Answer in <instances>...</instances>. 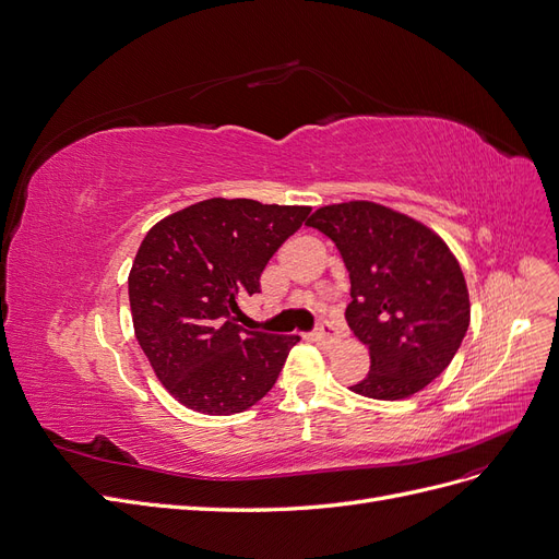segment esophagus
<instances>
[{"label":"esophagus","instance_id":"34e87169","mask_svg":"<svg viewBox=\"0 0 559 559\" xmlns=\"http://www.w3.org/2000/svg\"><path fill=\"white\" fill-rule=\"evenodd\" d=\"M313 338H316L320 345H324V347H332V345L338 343L336 329H334V324H329V322H320V324H318Z\"/></svg>","mask_w":559,"mask_h":559}]
</instances>
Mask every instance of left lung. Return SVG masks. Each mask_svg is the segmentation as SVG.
<instances>
[{
	"label": "left lung",
	"instance_id": "1",
	"mask_svg": "<svg viewBox=\"0 0 559 559\" xmlns=\"http://www.w3.org/2000/svg\"><path fill=\"white\" fill-rule=\"evenodd\" d=\"M306 225L332 239L349 274L345 320L368 347L349 389L378 401L415 396L451 364L469 326L463 269L421 221L370 200L316 210Z\"/></svg>",
	"mask_w": 559,
	"mask_h": 559
}]
</instances>
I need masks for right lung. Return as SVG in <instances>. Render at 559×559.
Masks as SVG:
<instances>
[{
    "label": "right lung",
    "mask_w": 559,
    "mask_h": 559,
    "mask_svg": "<svg viewBox=\"0 0 559 559\" xmlns=\"http://www.w3.org/2000/svg\"><path fill=\"white\" fill-rule=\"evenodd\" d=\"M311 206L210 198L160 218L131 274L135 338L168 394L202 415H235L274 386L299 336L246 332L233 313Z\"/></svg>",
    "instance_id": "add662e5"
}]
</instances>
